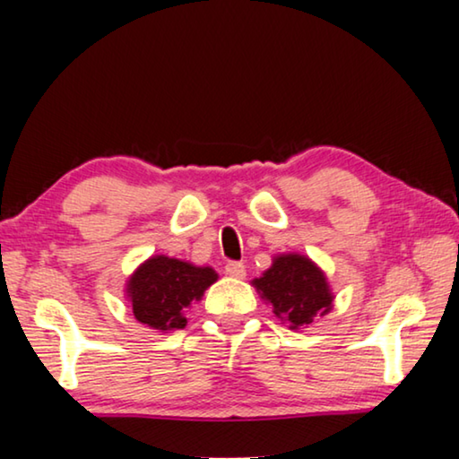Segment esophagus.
Returning <instances> with one entry per match:
<instances>
[{"mask_svg": "<svg viewBox=\"0 0 459 459\" xmlns=\"http://www.w3.org/2000/svg\"><path fill=\"white\" fill-rule=\"evenodd\" d=\"M225 273L231 275V278H236V280H242L244 275H247V267H244L242 263L231 261V263H228V265H225Z\"/></svg>", "mask_w": 459, "mask_h": 459, "instance_id": "34e87169", "label": "esophagus"}]
</instances>
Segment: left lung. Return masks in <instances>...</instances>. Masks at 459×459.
I'll use <instances>...</instances> for the list:
<instances>
[{"instance_id":"left-lung-1","label":"left lung","mask_w":459,"mask_h":459,"mask_svg":"<svg viewBox=\"0 0 459 459\" xmlns=\"http://www.w3.org/2000/svg\"><path fill=\"white\" fill-rule=\"evenodd\" d=\"M275 317L290 330H303L334 307L324 269L300 253L275 255L272 267L250 281Z\"/></svg>"}]
</instances>
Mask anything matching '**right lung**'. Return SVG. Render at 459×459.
I'll list each match as a JSON object with an SVG mask.
<instances>
[{
    "label": "right lung",
    "mask_w": 459,
    "mask_h": 459,
    "mask_svg": "<svg viewBox=\"0 0 459 459\" xmlns=\"http://www.w3.org/2000/svg\"><path fill=\"white\" fill-rule=\"evenodd\" d=\"M219 280L209 265L167 255H152L127 278L125 299L140 324L159 332H175L187 325V311L203 300L204 290Z\"/></svg>",
    "instance_id": "right-lung-1"
}]
</instances>
